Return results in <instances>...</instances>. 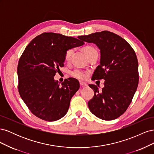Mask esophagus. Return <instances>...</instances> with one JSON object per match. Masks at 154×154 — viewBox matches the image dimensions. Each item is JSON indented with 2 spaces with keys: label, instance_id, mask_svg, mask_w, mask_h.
Returning <instances> with one entry per match:
<instances>
[{
  "label": "esophagus",
  "instance_id": "obj_1",
  "mask_svg": "<svg viewBox=\"0 0 154 154\" xmlns=\"http://www.w3.org/2000/svg\"><path fill=\"white\" fill-rule=\"evenodd\" d=\"M80 84L82 87H85L87 86V84H86V83H83V82H80Z\"/></svg>",
  "mask_w": 154,
  "mask_h": 154
}]
</instances>
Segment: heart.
I'll return each instance as SVG.
<instances>
[{
	"mask_svg": "<svg viewBox=\"0 0 154 154\" xmlns=\"http://www.w3.org/2000/svg\"><path fill=\"white\" fill-rule=\"evenodd\" d=\"M83 50H84V52L87 55V57L91 53L94 52V51H96L94 48L92 47V46H90V45L86 46V47L83 48ZM73 52H74L73 49H69L66 51V53H65V56H64V58L66 61H67V62L69 61L70 59H71V57ZM71 75L72 77L75 78L76 79H78V80H85L87 76V74L85 71H82V70L79 69H76L73 70V71L71 72Z\"/></svg>",
	"mask_w": 154,
	"mask_h": 154,
	"instance_id": "heart-1",
	"label": "heart"
}]
</instances>
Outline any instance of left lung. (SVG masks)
Instances as JSON below:
<instances>
[{"label":"left lung","mask_w":154,"mask_h":154,"mask_svg":"<svg viewBox=\"0 0 154 154\" xmlns=\"http://www.w3.org/2000/svg\"><path fill=\"white\" fill-rule=\"evenodd\" d=\"M86 42L94 43L100 49V65L92 74L93 80L104 79L100 91L90 84L94 97L88 102L91 112L103 120H113L127 110L139 83L138 62L136 53L127 41L108 31L80 36Z\"/></svg>","instance_id":"8db88e82"}]
</instances>
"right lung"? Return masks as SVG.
<instances>
[{
  "label": "right lung",
  "instance_id": "add662e5",
  "mask_svg": "<svg viewBox=\"0 0 154 154\" xmlns=\"http://www.w3.org/2000/svg\"><path fill=\"white\" fill-rule=\"evenodd\" d=\"M83 40L54 32H44L27 45L17 67L18 89L32 114L47 122L62 118L67 112L71 97L80 88L69 78L61 85L54 80L69 49L82 45Z\"/></svg>",
  "mask_w": 154,
  "mask_h": 154
}]
</instances>
